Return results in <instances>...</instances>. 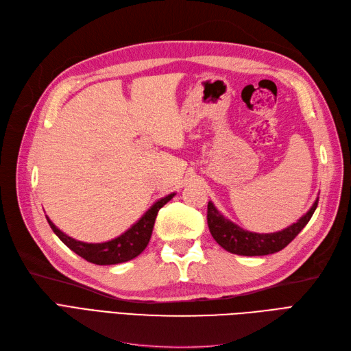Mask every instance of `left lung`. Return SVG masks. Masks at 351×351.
Masks as SVG:
<instances>
[{"label":"left lung","mask_w":351,"mask_h":351,"mask_svg":"<svg viewBox=\"0 0 351 351\" xmlns=\"http://www.w3.org/2000/svg\"><path fill=\"white\" fill-rule=\"evenodd\" d=\"M317 200L319 199H316L312 208L299 221L294 222L293 226L277 232H269V234H259V232H252L240 228L234 222L221 215V212L214 206V204L209 202L208 227L212 237L227 252L241 254V256H263V254H271L282 250L287 244L294 240V237L299 234L312 218L317 206Z\"/></svg>","instance_id":"obj_1"}]
</instances>
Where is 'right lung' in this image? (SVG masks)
Here are the masks:
<instances>
[{"label":"right lung","instance_id":"right-lung-1","mask_svg":"<svg viewBox=\"0 0 351 351\" xmlns=\"http://www.w3.org/2000/svg\"><path fill=\"white\" fill-rule=\"evenodd\" d=\"M174 195L176 193H171L155 202V204L146 210V214L125 232H123L121 236L104 243H84L74 240L52 224V221H49L48 217L47 219L49 227L58 236V239L83 259H86L88 262H92L95 265H117L134 259L146 249L147 243H149L152 236L158 210L161 209L167 202L171 200Z\"/></svg>","mask_w":351,"mask_h":351}]
</instances>
